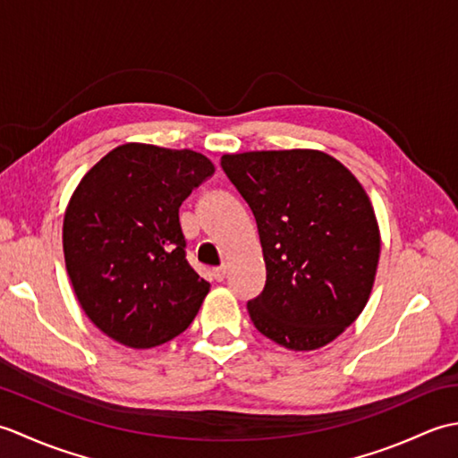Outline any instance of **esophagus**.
Returning a JSON list of instances; mask_svg holds the SVG:
<instances>
[{"mask_svg":"<svg viewBox=\"0 0 458 458\" xmlns=\"http://www.w3.org/2000/svg\"><path fill=\"white\" fill-rule=\"evenodd\" d=\"M226 266H220V267H216V269H212V279H216V281H224V277H226Z\"/></svg>","mask_w":458,"mask_h":458,"instance_id":"34e87169","label":"esophagus"}]
</instances>
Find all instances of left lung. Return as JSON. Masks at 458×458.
Instances as JSON below:
<instances>
[{
	"label": "left lung",
	"mask_w": 458,
	"mask_h": 458,
	"mask_svg": "<svg viewBox=\"0 0 458 458\" xmlns=\"http://www.w3.org/2000/svg\"><path fill=\"white\" fill-rule=\"evenodd\" d=\"M254 212L266 287L248 303L261 335L289 350L333 343L372 293L379 228L358 179L317 149L222 155Z\"/></svg>",
	"instance_id": "obj_1"
}]
</instances>
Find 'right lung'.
I'll use <instances>...</instances> for the list:
<instances>
[{"label":"right lung","mask_w":458,"mask_h":458,"mask_svg":"<svg viewBox=\"0 0 458 458\" xmlns=\"http://www.w3.org/2000/svg\"><path fill=\"white\" fill-rule=\"evenodd\" d=\"M212 173L202 153L123 143L74 189L66 271L86 317L115 343L159 346L197 317L210 284L184 258L179 208Z\"/></svg>","instance_id":"obj_1"}]
</instances>
